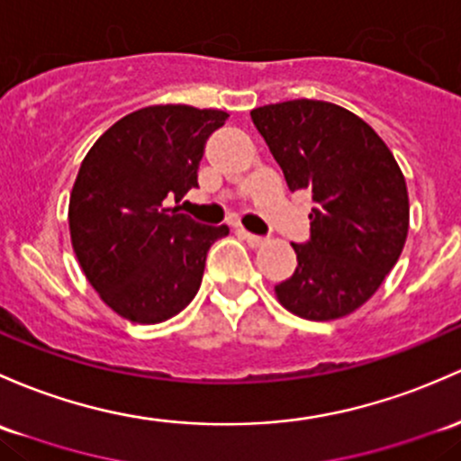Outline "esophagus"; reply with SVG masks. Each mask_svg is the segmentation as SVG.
I'll return each mask as SVG.
<instances>
[{
  "label": "esophagus",
  "instance_id": "obj_1",
  "mask_svg": "<svg viewBox=\"0 0 461 461\" xmlns=\"http://www.w3.org/2000/svg\"><path fill=\"white\" fill-rule=\"evenodd\" d=\"M239 234L243 236V239H245L247 243H249L251 247H260V245H265V243H267V239H263V236H256V234H251V231H247V230H239Z\"/></svg>",
  "mask_w": 461,
  "mask_h": 461
}]
</instances>
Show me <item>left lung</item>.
Returning <instances> with one entry per match:
<instances>
[{
	"instance_id": "1",
	"label": "left lung",
	"mask_w": 461,
	"mask_h": 461,
	"mask_svg": "<svg viewBox=\"0 0 461 461\" xmlns=\"http://www.w3.org/2000/svg\"><path fill=\"white\" fill-rule=\"evenodd\" d=\"M251 121L289 190H309L307 243L298 267L276 285L300 318L336 320L366 303L393 269L409 234V194L393 154L369 123L336 104L283 101L251 110Z\"/></svg>"
}]
</instances>
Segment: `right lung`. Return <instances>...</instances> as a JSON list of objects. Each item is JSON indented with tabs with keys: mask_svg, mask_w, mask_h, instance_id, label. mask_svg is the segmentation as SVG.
Listing matches in <instances>:
<instances>
[{
	"mask_svg": "<svg viewBox=\"0 0 461 461\" xmlns=\"http://www.w3.org/2000/svg\"><path fill=\"white\" fill-rule=\"evenodd\" d=\"M222 110L149 105L116 121L90 148L70 194V239L81 269L121 318L157 324L192 303L227 225L178 214Z\"/></svg>",
	"mask_w": 461,
	"mask_h": 461,
	"instance_id": "add662e5",
	"label": "right lung"
}]
</instances>
